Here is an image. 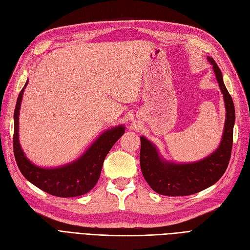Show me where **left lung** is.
<instances>
[{
	"label": "left lung",
	"mask_w": 250,
	"mask_h": 250,
	"mask_svg": "<svg viewBox=\"0 0 250 250\" xmlns=\"http://www.w3.org/2000/svg\"><path fill=\"white\" fill-rule=\"evenodd\" d=\"M225 98L227 119L222 141L218 149L207 158L193 163L176 165L163 161L147 139L141 136V168L144 178L155 192L167 196H184L200 192L215 184L225 174L233 147L235 106L223 83L222 74L216 62L208 57Z\"/></svg>",
	"instance_id": "1"
}]
</instances>
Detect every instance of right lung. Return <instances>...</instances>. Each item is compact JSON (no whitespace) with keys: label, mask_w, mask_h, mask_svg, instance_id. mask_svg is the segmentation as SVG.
Returning a JSON list of instances; mask_svg holds the SVG:
<instances>
[{"label":"right lung","mask_w":250,"mask_h":250,"mask_svg":"<svg viewBox=\"0 0 250 250\" xmlns=\"http://www.w3.org/2000/svg\"><path fill=\"white\" fill-rule=\"evenodd\" d=\"M28 84L25 83L24 87ZM24 87L20 92L14 110L13 152L20 170L32 184L51 195L73 197L89 192L100 177L103 161L115 143L124 133V126L109 129L94 143L83 156L58 168H41L24 156L19 142V115Z\"/></svg>","instance_id":"obj_1"}]
</instances>
